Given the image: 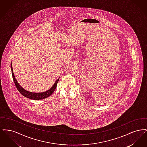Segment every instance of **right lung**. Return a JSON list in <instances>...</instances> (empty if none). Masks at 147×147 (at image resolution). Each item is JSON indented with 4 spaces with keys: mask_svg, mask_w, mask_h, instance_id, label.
<instances>
[{
    "mask_svg": "<svg viewBox=\"0 0 147 147\" xmlns=\"http://www.w3.org/2000/svg\"><path fill=\"white\" fill-rule=\"evenodd\" d=\"M10 65H11V73H12V76H13V80H14V83L15 84V86H16L17 89L18 90V91H19L21 93V94H22L24 96L26 97V98H30V99L36 100H42V99L48 98L50 95H51L52 94L55 90L56 87H57V84L59 81V78H58L57 80H56V82H55V84L53 85V86L49 89L47 91H45V92H30V91L26 90L25 89H24L21 86L20 84L18 83V81L16 80V79L15 77V76H14L11 62Z\"/></svg>",
    "mask_w": 147,
    "mask_h": 147,
    "instance_id": "1",
    "label": "right lung"
}]
</instances>
